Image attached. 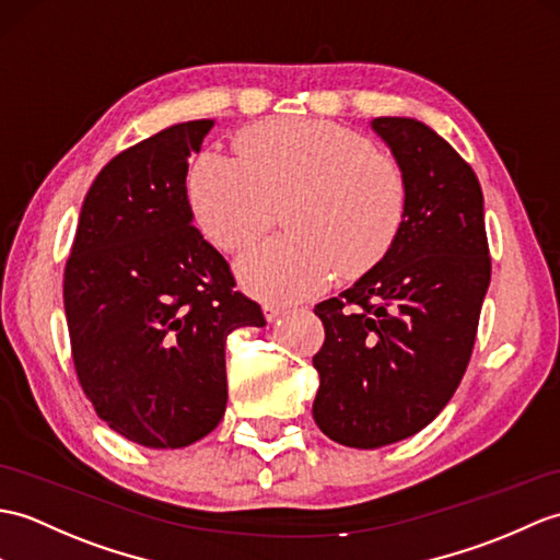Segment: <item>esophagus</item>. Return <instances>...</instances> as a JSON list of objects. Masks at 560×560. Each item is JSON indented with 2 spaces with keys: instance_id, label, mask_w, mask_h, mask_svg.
Listing matches in <instances>:
<instances>
[{
  "instance_id": "34e87169",
  "label": "esophagus",
  "mask_w": 560,
  "mask_h": 560,
  "mask_svg": "<svg viewBox=\"0 0 560 560\" xmlns=\"http://www.w3.org/2000/svg\"><path fill=\"white\" fill-rule=\"evenodd\" d=\"M262 312H265V319H267V322H277V319L283 315V307H281V305H275V303H265V305H262Z\"/></svg>"
}]
</instances>
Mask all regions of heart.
Instances as JSON below:
<instances>
[{"label": "heart", "mask_w": 560, "mask_h": 560, "mask_svg": "<svg viewBox=\"0 0 560 560\" xmlns=\"http://www.w3.org/2000/svg\"><path fill=\"white\" fill-rule=\"evenodd\" d=\"M238 158L202 152L188 174L195 224L236 253L277 221L289 233L245 250L236 271L253 295L293 303L343 275L374 267L406 219L408 184L388 154L346 126L269 119L238 136Z\"/></svg>", "instance_id": "b5f03b06"}]
</instances>
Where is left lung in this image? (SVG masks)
Instances as JSON below:
<instances>
[{"mask_svg": "<svg viewBox=\"0 0 560 560\" xmlns=\"http://www.w3.org/2000/svg\"><path fill=\"white\" fill-rule=\"evenodd\" d=\"M408 184L406 219L365 277L315 305L312 418L329 439L380 448L418 434L456 394L491 279L479 180L432 128L380 116Z\"/></svg>", "mask_w": 560, "mask_h": 560, "instance_id": "8db88e82", "label": "left lung"}]
</instances>
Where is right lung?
Wrapping results in <instances>:
<instances>
[{"label":"right lung","instance_id":"add662e5","mask_svg":"<svg viewBox=\"0 0 560 560\" xmlns=\"http://www.w3.org/2000/svg\"><path fill=\"white\" fill-rule=\"evenodd\" d=\"M210 128L168 126L104 164L63 269L78 384L114 432L148 448H184L212 432L226 410L229 334L265 327L190 224L188 158Z\"/></svg>","mask_w":560,"mask_h":560}]
</instances>
